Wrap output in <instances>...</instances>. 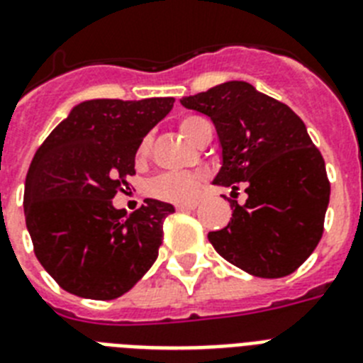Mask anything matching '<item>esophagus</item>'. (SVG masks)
I'll return each mask as SVG.
<instances>
[{
    "label": "esophagus",
    "instance_id": "1",
    "mask_svg": "<svg viewBox=\"0 0 363 363\" xmlns=\"http://www.w3.org/2000/svg\"><path fill=\"white\" fill-rule=\"evenodd\" d=\"M175 208L177 210H196L197 203H181V205H177Z\"/></svg>",
    "mask_w": 363,
    "mask_h": 363
}]
</instances>
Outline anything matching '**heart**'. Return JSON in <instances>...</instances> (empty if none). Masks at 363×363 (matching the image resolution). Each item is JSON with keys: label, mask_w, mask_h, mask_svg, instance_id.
Here are the masks:
<instances>
[{"label": "heart", "mask_w": 363, "mask_h": 363, "mask_svg": "<svg viewBox=\"0 0 363 363\" xmlns=\"http://www.w3.org/2000/svg\"><path fill=\"white\" fill-rule=\"evenodd\" d=\"M182 136L190 140L191 144H197L206 129H212L208 121L201 116H186L179 123ZM151 147V138H144L138 145L136 157L144 160ZM205 172H184V173H162L149 184V194L157 199L169 201V203H190L197 196V190L205 182Z\"/></svg>", "instance_id": "1"}]
</instances>
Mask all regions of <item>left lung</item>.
<instances>
[{
    "mask_svg": "<svg viewBox=\"0 0 363 363\" xmlns=\"http://www.w3.org/2000/svg\"><path fill=\"white\" fill-rule=\"evenodd\" d=\"M218 130L221 167L214 184L245 186L247 201L228 199L233 218L208 233L227 262L249 275L280 279L318 247L330 199L325 160L303 120L245 81H228L182 97Z\"/></svg>",
    "mask_w": 363,
    "mask_h": 363,
    "instance_id": "obj_1",
    "label": "left lung"
}]
</instances>
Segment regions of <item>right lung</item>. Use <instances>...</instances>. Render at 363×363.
<instances>
[{
  "mask_svg": "<svg viewBox=\"0 0 363 363\" xmlns=\"http://www.w3.org/2000/svg\"><path fill=\"white\" fill-rule=\"evenodd\" d=\"M173 103V97L79 103L33 157L23 194L27 230L36 258L62 290L116 299L157 260L173 205L145 199L127 214L112 199L129 186L138 145Z\"/></svg>",
  "mask_w": 363,
  "mask_h": 363,
  "instance_id": "add662e5",
  "label": "right lung"
}]
</instances>
